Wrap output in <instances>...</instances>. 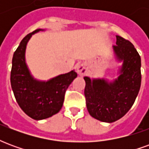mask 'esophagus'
I'll return each mask as SVG.
<instances>
[{
  "label": "esophagus",
  "instance_id": "34e87169",
  "mask_svg": "<svg viewBox=\"0 0 149 149\" xmlns=\"http://www.w3.org/2000/svg\"><path fill=\"white\" fill-rule=\"evenodd\" d=\"M77 72L80 76H84L88 73V68L84 64H80L77 66Z\"/></svg>",
  "mask_w": 149,
  "mask_h": 149
}]
</instances>
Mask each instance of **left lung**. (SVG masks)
Returning a JSON list of instances; mask_svg holds the SVG:
<instances>
[{
	"label": "left lung",
	"mask_w": 149,
	"mask_h": 149,
	"mask_svg": "<svg viewBox=\"0 0 149 149\" xmlns=\"http://www.w3.org/2000/svg\"><path fill=\"white\" fill-rule=\"evenodd\" d=\"M112 46L116 58L123 61L114 81L84 77L87 109L93 118L112 123L123 117L134 104L141 84V60L129 40L116 36Z\"/></svg>",
	"instance_id": "obj_1"
}]
</instances>
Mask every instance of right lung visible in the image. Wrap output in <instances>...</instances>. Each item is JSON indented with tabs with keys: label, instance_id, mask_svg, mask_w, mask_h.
Listing matches in <instances>:
<instances>
[{
	"label": "right lung",
	"instance_id": "1",
	"mask_svg": "<svg viewBox=\"0 0 149 149\" xmlns=\"http://www.w3.org/2000/svg\"><path fill=\"white\" fill-rule=\"evenodd\" d=\"M37 29L23 38L14 52L10 76L12 89L21 109L34 120H44L55 115L61 109L65 92L72 81L77 77L72 70L59 75L48 81L36 80L31 75L25 62V49L28 41Z\"/></svg>",
	"mask_w": 149,
	"mask_h": 149
}]
</instances>
